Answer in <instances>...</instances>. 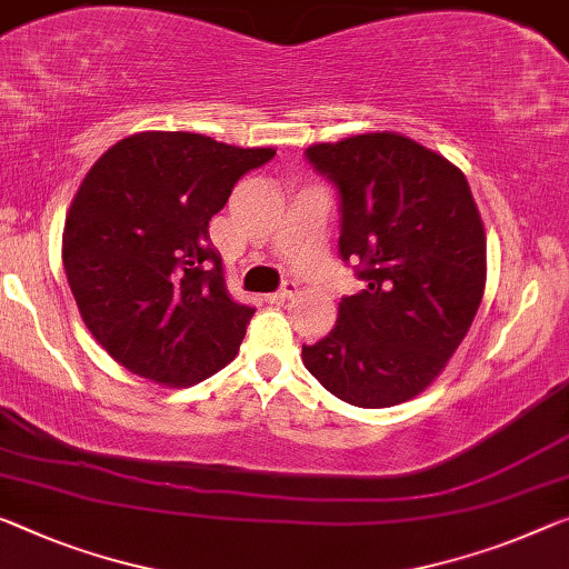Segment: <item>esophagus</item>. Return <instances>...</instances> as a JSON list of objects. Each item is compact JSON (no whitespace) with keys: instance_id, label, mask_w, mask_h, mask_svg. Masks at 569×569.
Instances as JSON below:
<instances>
[{"instance_id":"1","label":"esophagus","mask_w":569,"mask_h":569,"mask_svg":"<svg viewBox=\"0 0 569 569\" xmlns=\"http://www.w3.org/2000/svg\"><path fill=\"white\" fill-rule=\"evenodd\" d=\"M295 295H297V284L295 282H284L277 292L267 295V300L269 302H284V300H290V297H295Z\"/></svg>"}]
</instances>
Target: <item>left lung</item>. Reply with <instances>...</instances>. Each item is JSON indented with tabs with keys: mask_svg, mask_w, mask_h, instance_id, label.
Listing matches in <instances>:
<instances>
[{
	"mask_svg": "<svg viewBox=\"0 0 569 569\" xmlns=\"http://www.w3.org/2000/svg\"><path fill=\"white\" fill-rule=\"evenodd\" d=\"M340 196V257L366 287L343 297L302 363L330 395L381 409L442 373L486 290V231L466 174L397 132L308 147Z\"/></svg>",
	"mask_w": 569,
	"mask_h": 569,
	"instance_id": "8db88e82",
	"label": "left lung"
}]
</instances>
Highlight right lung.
Here are the masks:
<instances>
[{"mask_svg": "<svg viewBox=\"0 0 569 569\" xmlns=\"http://www.w3.org/2000/svg\"><path fill=\"white\" fill-rule=\"evenodd\" d=\"M274 147L139 132L109 147L66 216L63 267L78 312L113 361L193 387L233 361L254 308L231 300L208 221Z\"/></svg>", "mask_w": 569, "mask_h": 569, "instance_id": "add662e5", "label": "right lung"}]
</instances>
